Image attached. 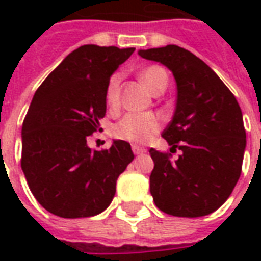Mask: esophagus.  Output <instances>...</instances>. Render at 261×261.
Instances as JSON below:
<instances>
[{"instance_id": "obj_1", "label": "esophagus", "mask_w": 261, "mask_h": 261, "mask_svg": "<svg viewBox=\"0 0 261 261\" xmlns=\"http://www.w3.org/2000/svg\"><path fill=\"white\" fill-rule=\"evenodd\" d=\"M133 152L136 153V155H140V153H145L147 152V149L145 148H142V147H138V145H133Z\"/></svg>"}]
</instances>
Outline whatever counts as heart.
I'll return each mask as SVG.
<instances>
[{"label":"heart","instance_id":"1","mask_svg":"<svg viewBox=\"0 0 261 261\" xmlns=\"http://www.w3.org/2000/svg\"><path fill=\"white\" fill-rule=\"evenodd\" d=\"M140 80L153 93L162 81H168V75L164 68L158 65H151L142 69ZM120 82L121 75L119 72H114L109 78L105 88V103L110 113L117 112L120 108ZM161 127L162 121L156 114L128 113L113 125L112 134L117 140L134 144H145L158 134Z\"/></svg>","mask_w":261,"mask_h":261}]
</instances>
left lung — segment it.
I'll return each mask as SVG.
<instances>
[{
  "mask_svg": "<svg viewBox=\"0 0 261 261\" xmlns=\"http://www.w3.org/2000/svg\"><path fill=\"white\" fill-rule=\"evenodd\" d=\"M142 59L172 71L177 85L173 119L162 137L181 155L151 148L149 190L169 215L196 218L224 204L241 177L246 131L239 103L202 60L175 44L140 50Z\"/></svg>",
  "mask_w": 261,
  "mask_h": 261,
  "instance_id": "obj_1",
  "label": "left lung"
}]
</instances>
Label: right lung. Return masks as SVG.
Masks as SVG:
<instances>
[{
    "label": "right lung",
    "mask_w": 261,
    "mask_h": 261,
    "mask_svg": "<svg viewBox=\"0 0 261 261\" xmlns=\"http://www.w3.org/2000/svg\"><path fill=\"white\" fill-rule=\"evenodd\" d=\"M134 47L81 46L48 75L32 99L22 125V159L32 194L61 218H86L105 211L116 181L134 159L130 144L92 151L86 138L100 130L105 88Z\"/></svg>",
    "instance_id": "add662e5"
}]
</instances>
